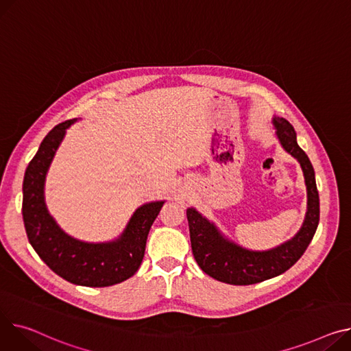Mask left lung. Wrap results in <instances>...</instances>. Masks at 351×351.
<instances>
[{
  "label": "left lung",
  "instance_id": "obj_1",
  "mask_svg": "<svg viewBox=\"0 0 351 351\" xmlns=\"http://www.w3.org/2000/svg\"><path fill=\"white\" fill-rule=\"evenodd\" d=\"M275 135L281 147L292 155L302 168L306 186V213L296 234L271 250L254 251L226 237L220 228L195 207H188L191 244L197 265L220 282L252 285L288 271L306 251L319 224V193L315 171L308 155L298 145L293 127L282 117H272Z\"/></svg>",
  "mask_w": 351,
  "mask_h": 351
}]
</instances>
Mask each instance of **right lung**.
<instances>
[{
  "mask_svg": "<svg viewBox=\"0 0 351 351\" xmlns=\"http://www.w3.org/2000/svg\"><path fill=\"white\" fill-rule=\"evenodd\" d=\"M77 119L56 125L43 138L23 176L22 216L27 236L40 260L67 282L101 288L120 284L139 268L148 232L165 200L139 206L121 234L104 243H87L69 236L51 216L45 202V182L66 130Z\"/></svg>",
  "mask_w": 351,
  "mask_h": 351,
  "instance_id": "right-lung-1",
  "label": "right lung"
}]
</instances>
